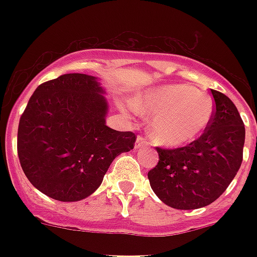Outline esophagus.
<instances>
[{
	"mask_svg": "<svg viewBox=\"0 0 257 257\" xmlns=\"http://www.w3.org/2000/svg\"><path fill=\"white\" fill-rule=\"evenodd\" d=\"M147 145H148V141L145 140L144 137H141V136L137 137V140H136V148L137 149L144 148V147H147Z\"/></svg>",
	"mask_w": 257,
	"mask_h": 257,
	"instance_id": "esophagus-1",
	"label": "esophagus"
}]
</instances>
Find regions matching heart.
<instances>
[{"instance_id":"obj_1","label":"heart","mask_w":257,"mask_h":257,"mask_svg":"<svg viewBox=\"0 0 257 257\" xmlns=\"http://www.w3.org/2000/svg\"><path fill=\"white\" fill-rule=\"evenodd\" d=\"M133 108L144 114H156L149 133L156 144L167 148H180L197 140L215 116L213 98L187 84L151 89L133 100Z\"/></svg>"}]
</instances>
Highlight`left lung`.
<instances>
[{
	"label": "left lung",
	"mask_w": 257,
	"mask_h": 257,
	"mask_svg": "<svg viewBox=\"0 0 257 257\" xmlns=\"http://www.w3.org/2000/svg\"><path fill=\"white\" fill-rule=\"evenodd\" d=\"M215 116L201 136L187 147L157 148L159 163L148 172L156 196L175 209H197L213 203L235 179L243 161L245 128L225 94L212 90Z\"/></svg>",
	"instance_id": "left-lung-1"
}]
</instances>
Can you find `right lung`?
Wrapping results in <instances>:
<instances>
[{
    "label": "right lung",
    "mask_w": 257,
    "mask_h": 257,
    "mask_svg": "<svg viewBox=\"0 0 257 257\" xmlns=\"http://www.w3.org/2000/svg\"><path fill=\"white\" fill-rule=\"evenodd\" d=\"M94 76L62 74L44 82L20 118L18 159L34 188L58 201H80L100 187L136 136L106 125L109 105Z\"/></svg>",
    "instance_id": "right-lung-1"
}]
</instances>
